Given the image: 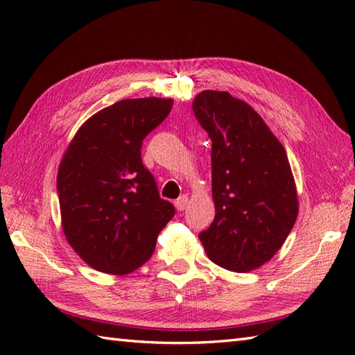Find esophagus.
Returning a JSON list of instances; mask_svg holds the SVG:
<instances>
[{"label":"esophagus","instance_id":"34e87169","mask_svg":"<svg viewBox=\"0 0 355 355\" xmlns=\"http://www.w3.org/2000/svg\"><path fill=\"white\" fill-rule=\"evenodd\" d=\"M187 202H189V200H187L186 195H182V197L175 200V207L178 212H183V210L187 207Z\"/></svg>","mask_w":355,"mask_h":355}]
</instances>
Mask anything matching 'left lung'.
<instances>
[{
    "mask_svg": "<svg viewBox=\"0 0 355 355\" xmlns=\"http://www.w3.org/2000/svg\"><path fill=\"white\" fill-rule=\"evenodd\" d=\"M192 110L212 140L215 218L198 236L210 261L245 273L273 258L296 223L288 157L258 112L227 92H201Z\"/></svg>",
    "mask_w": 355,
    "mask_h": 355,
    "instance_id": "8db88e82",
    "label": "left lung"
}]
</instances>
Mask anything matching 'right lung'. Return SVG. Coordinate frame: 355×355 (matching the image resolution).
<instances>
[{"label": "right lung", "mask_w": 355, "mask_h": 355, "mask_svg": "<svg viewBox=\"0 0 355 355\" xmlns=\"http://www.w3.org/2000/svg\"><path fill=\"white\" fill-rule=\"evenodd\" d=\"M172 99H125L79 128L58 171L62 230L82 259L126 275L154 253L175 215L141 162V143L172 110Z\"/></svg>", "instance_id": "add662e5"}]
</instances>
